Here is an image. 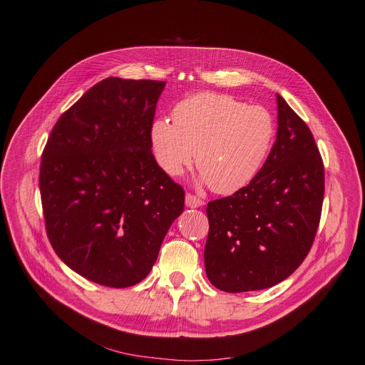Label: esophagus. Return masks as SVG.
Wrapping results in <instances>:
<instances>
[{
    "instance_id": "34e87169",
    "label": "esophagus",
    "mask_w": 365,
    "mask_h": 365,
    "mask_svg": "<svg viewBox=\"0 0 365 365\" xmlns=\"http://www.w3.org/2000/svg\"><path fill=\"white\" fill-rule=\"evenodd\" d=\"M185 201H186L187 207H192V209H194V207H200V205L204 204V201H202L201 198H198V197H195V195H192V194H186Z\"/></svg>"
}]
</instances>
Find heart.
Here are the masks:
<instances>
[{
    "mask_svg": "<svg viewBox=\"0 0 365 365\" xmlns=\"http://www.w3.org/2000/svg\"><path fill=\"white\" fill-rule=\"evenodd\" d=\"M173 123L156 119L150 141L158 164L178 178L192 165L217 194H234L255 179L276 138V120L262 106L201 92L173 108Z\"/></svg>",
    "mask_w": 365,
    "mask_h": 365,
    "instance_id": "heart-1",
    "label": "heart"
}]
</instances>
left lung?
<instances>
[{
    "instance_id": "1",
    "label": "left lung",
    "mask_w": 365,
    "mask_h": 365,
    "mask_svg": "<svg viewBox=\"0 0 365 365\" xmlns=\"http://www.w3.org/2000/svg\"><path fill=\"white\" fill-rule=\"evenodd\" d=\"M277 113L276 141L255 179L205 209V273L220 291H258L289 277L319 227L322 156L306 122L280 95Z\"/></svg>"
}]
</instances>
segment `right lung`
I'll return each instance as SVG.
<instances>
[{"mask_svg": "<svg viewBox=\"0 0 365 365\" xmlns=\"http://www.w3.org/2000/svg\"><path fill=\"white\" fill-rule=\"evenodd\" d=\"M165 82L108 77L61 115L40 164L46 232L71 270L126 288L152 270L185 205L158 165L150 128Z\"/></svg>", "mask_w": 365, "mask_h": 365, "instance_id": "right-lung-1", "label": "right lung"}]
</instances>
